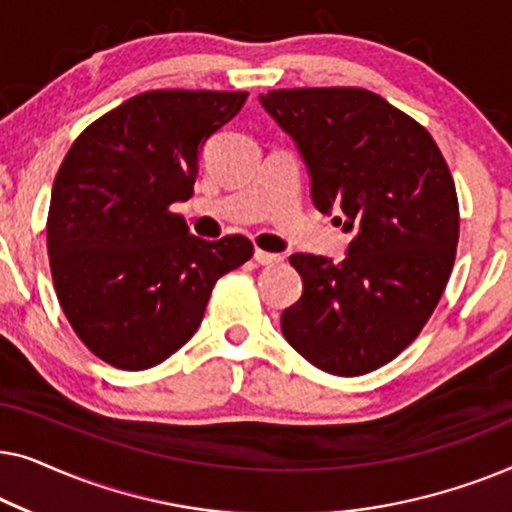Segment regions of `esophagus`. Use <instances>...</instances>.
I'll use <instances>...</instances> for the list:
<instances>
[{"label": "esophagus", "instance_id": "34e87169", "mask_svg": "<svg viewBox=\"0 0 512 512\" xmlns=\"http://www.w3.org/2000/svg\"><path fill=\"white\" fill-rule=\"evenodd\" d=\"M254 258H256V263H261V265H277V263L284 261V256L270 254V251H263V249H256Z\"/></svg>", "mask_w": 512, "mask_h": 512}]
</instances>
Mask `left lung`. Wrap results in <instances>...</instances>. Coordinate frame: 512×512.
Listing matches in <instances>:
<instances>
[{"label": "left lung", "mask_w": 512, "mask_h": 512, "mask_svg": "<svg viewBox=\"0 0 512 512\" xmlns=\"http://www.w3.org/2000/svg\"><path fill=\"white\" fill-rule=\"evenodd\" d=\"M261 104L296 142L312 202L352 233L345 261L293 254L303 296L282 333L312 366L354 377L396 359L436 310L459 242L443 153L415 118L363 88L270 90Z\"/></svg>", "instance_id": "8db88e82"}]
</instances>
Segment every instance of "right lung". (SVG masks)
<instances>
[{
    "mask_svg": "<svg viewBox=\"0 0 512 512\" xmlns=\"http://www.w3.org/2000/svg\"><path fill=\"white\" fill-rule=\"evenodd\" d=\"M247 93L149 90L76 137L51 191L46 237L60 307L95 356L158 366L198 331L216 279L254 254L207 242L170 212L193 195L202 146Z\"/></svg>",
    "mask_w": 512,
    "mask_h": 512,
    "instance_id": "add662e5",
    "label": "right lung"
}]
</instances>
